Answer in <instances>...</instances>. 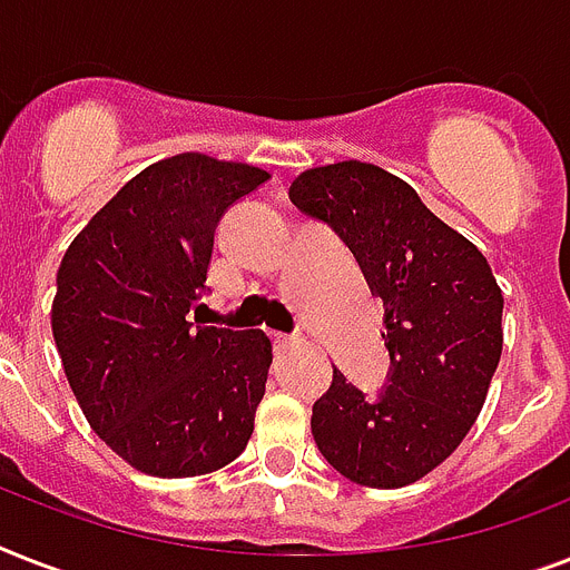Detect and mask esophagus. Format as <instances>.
<instances>
[{"mask_svg": "<svg viewBox=\"0 0 570 570\" xmlns=\"http://www.w3.org/2000/svg\"><path fill=\"white\" fill-rule=\"evenodd\" d=\"M272 340H275L277 348H293V346H298V343H302V340L293 337V334H272Z\"/></svg>", "mask_w": 570, "mask_h": 570, "instance_id": "obj_1", "label": "esophagus"}]
</instances>
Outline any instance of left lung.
Returning a JSON list of instances; mask_svg holds the SVG:
<instances>
[{
    "label": "left lung",
    "mask_w": 570,
    "mask_h": 570,
    "mask_svg": "<svg viewBox=\"0 0 570 570\" xmlns=\"http://www.w3.org/2000/svg\"><path fill=\"white\" fill-rule=\"evenodd\" d=\"M289 197L328 222L384 302L390 384L366 396L334 370L316 399L313 441L366 488H405L468 438L503 355V293L485 254L379 165L307 168Z\"/></svg>",
    "instance_id": "left-lung-1"
}]
</instances>
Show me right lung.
<instances>
[{
    "label": "right lung",
    "instance_id": "right-lung-1",
    "mask_svg": "<svg viewBox=\"0 0 570 570\" xmlns=\"http://www.w3.org/2000/svg\"><path fill=\"white\" fill-rule=\"evenodd\" d=\"M268 180L248 163L177 154L147 165L76 233L52 298L67 384L111 452L147 476L230 464L254 432L272 340L186 320L215 224Z\"/></svg>",
    "mask_w": 570,
    "mask_h": 570
}]
</instances>
